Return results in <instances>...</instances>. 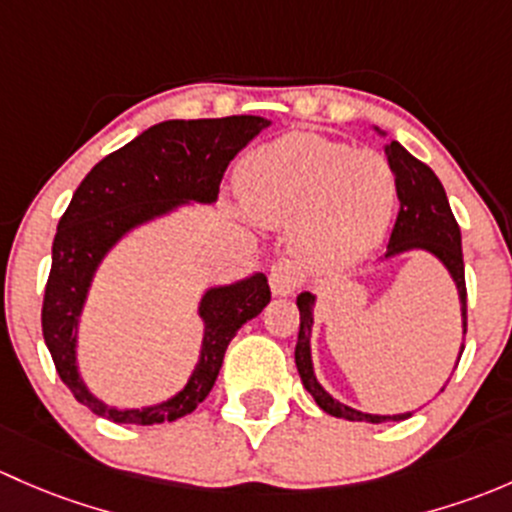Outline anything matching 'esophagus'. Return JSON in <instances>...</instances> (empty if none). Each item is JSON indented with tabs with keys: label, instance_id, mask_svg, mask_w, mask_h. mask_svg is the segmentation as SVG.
Masks as SVG:
<instances>
[{
	"label": "esophagus",
	"instance_id": "34e87169",
	"mask_svg": "<svg viewBox=\"0 0 512 512\" xmlns=\"http://www.w3.org/2000/svg\"><path fill=\"white\" fill-rule=\"evenodd\" d=\"M268 281H271L273 295H291L295 288L300 286V271L295 268L293 261H278L271 266V273H268Z\"/></svg>",
	"mask_w": 512,
	"mask_h": 512
}]
</instances>
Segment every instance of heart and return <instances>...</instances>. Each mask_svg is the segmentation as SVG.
Wrapping results in <instances>:
<instances>
[{"instance_id": "b5f03b06", "label": "heart", "mask_w": 512, "mask_h": 512, "mask_svg": "<svg viewBox=\"0 0 512 512\" xmlns=\"http://www.w3.org/2000/svg\"><path fill=\"white\" fill-rule=\"evenodd\" d=\"M239 192L261 226H291L305 261L347 266L382 244L397 187L379 152L288 133L244 157Z\"/></svg>"}]
</instances>
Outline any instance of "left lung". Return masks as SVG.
<instances>
[{
    "label": "left lung",
    "instance_id": "obj_1",
    "mask_svg": "<svg viewBox=\"0 0 512 512\" xmlns=\"http://www.w3.org/2000/svg\"><path fill=\"white\" fill-rule=\"evenodd\" d=\"M374 133L379 138H387L382 128L374 125ZM384 155H387L389 167L394 172V184H397V199L399 212L394 221L392 236H389L387 254L382 261L397 258L409 251H424L431 258L444 266L449 273L453 286H456L458 305H461V347H458L456 365L461 360L463 342H466V278H463V254H461V229H458L456 219H453L449 199H446L444 184L439 177L419 162L412 152L397 140L389 138L384 142ZM315 303L318 295L303 291L295 298L300 313V330H298V345H295V367H298L300 382L308 389L313 402L323 409L325 414L337 416V419L347 421H367V424H387V421H404L414 412L402 414H370L362 409L350 407V404L335 399L323 384L318 382L313 365V325H315ZM456 370V367H453ZM446 387V384H444ZM441 387V392H444Z\"/></svg>",
    "mask_w": 512,
    "mask_h": 512
}]
</instances>
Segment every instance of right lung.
<instances>
[{"label": "right lung", "instance_id": "add662e5", "mask_svg": "<svg viewBox=\"0 0 512 512\" xmlns=\"http://www.w3.org/2000/svg\"><path fill=\"white\" fill-rule=\"evenodd\" d=\"M261 115L165 120L103 157L78 184L56 229L41 328L61 382L76 402L115 424L152 426L197 409L212 392L224 352L241 325L261 315L271 300L261 271L204 288L197 303L202 345L197 365L172 397L145 407H115L86 384L78 365L81 320L98 268L110 251L147 224L192 204H214L229 162L268 128Z\"/></svg>", "mask_w": 512, "mask_h": 512}]
</instances>
